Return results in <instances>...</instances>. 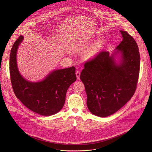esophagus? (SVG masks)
<instances>
[{"mask_svg": "<svg viewBox=\"0 0 152 152\" xmlns=\"http://www.w3.org/2000/svg\"><path fill=\"white\" fill-rule=\"evenodd\" d=\"M75 74H76V76H77V80H79L80 79V74H81L80 72L79 71H76Z\"/></svg>", "mask_w": 152, "mask_h": 152, "instance_id": "34e87169", "label": "esophagus"}]
</instances>
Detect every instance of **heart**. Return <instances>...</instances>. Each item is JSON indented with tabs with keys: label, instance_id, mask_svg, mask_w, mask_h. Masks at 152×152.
Instances as JSON below:
<instances>
[{
	"label": "heart",
	"instance_id": "1",
	"mask_svg": "<svg viewBox=\"0 0 152 152\" xmlns=\"http://www.w3.org/2000/svg\"><path fill=\"white\" fill-rule=\"evenodd\" d=\"M101 47V44L100 43H96L95 44L86 54V57L87 58H91L93 57L99 51Z\"/></svg>",
	"mask_w": 152,
	"mask_h": 152
}]
</instances>
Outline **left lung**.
<instances>
[{"mask_svg":"<svg viewBox=\"0 0 152 152\" xmlns=\"http://www.w3.org/2000/svg\"><path fill=\"white\" fill-rule=\"evenodd\" d=\"M122 41L110 55L101 51L84 64L80 79L85 86L87 107L99 117L110 116L124 107L134 95L140 71L137 44L126 31ZM120 55L118 64L115 58Z\"/></svg>","mask_w":152,"mask_h":152,"instance_id":"obj_1","label":"left lung"}]
</instances>
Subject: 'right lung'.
<instances>
[{
    "instance_id": "1",
    "label": "right lung",
    "mask_w": 152,
    "mask_h": 152,
    "mask_svg": "<svg viewBox=\"0 0 152 152\" xmlns=\"http://www.w3.org/2000/svg\"><path fill=\"white\" fill-rule=\"evenodd\" d=\"M23 39V36H19L10 54L9 71L13 91L31 110L43 116L54 115L63 108L67 89L76 81L75 68L53 70L41 81H27L19 72L16 60L17 51Z\"/></svg>"
}]
</instances>
